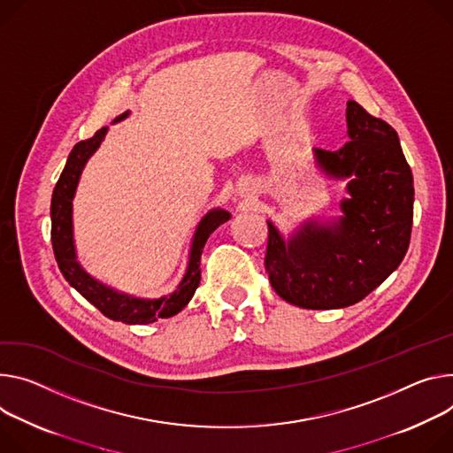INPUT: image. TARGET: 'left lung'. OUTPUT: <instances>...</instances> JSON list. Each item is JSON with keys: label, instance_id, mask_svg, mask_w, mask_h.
Wrapping results in <instances>:
<instances>
[{"label": "left lung", "instance_id": "1", "mask_svg": "<svg viewBox=\"0 0 453 453\" xmlns=\"http://www.w3.org/2000/svg\"><path fill=\"white\" fill-rule=\"evenodd\" d=\"M347 135L340 150L316 148L318 166L350 177L343 217L307 222L283 240L267 222L265 273L273 289L303 309H342L361 302L403 262L414 219V177L395 130L356 101L347 103Z\"/></svg>", "mask_w": 453, "mask_h": 453}]
</instances>
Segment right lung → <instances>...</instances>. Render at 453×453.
<instances>
[{
    "instance_id": "1",
    "label": "right lung",
    "mask_w": 453,
    "mask_h": 453,
    "mask_svg": "<svg viewBox=\"0 0 453 453\" xmlns=\"http://www.w3.org/2000/svg\"><path fill=\"white\" fill-rule=\"evenodd\" d=\"M128 111L119 115L115 120L125 119ZM106 127L97 130L94 137L79 141L66 160V166L54 188L52 203H50V217H52V248L58 260V265L66 278V281L73 287L77 293L83 295L92 305H96L106 318L113 321H122L128 325H144L151 323L158 318H170L180 312L191 296L195 295L196 287L200 283V255L205 242L210 234L224 222L229 220V213L222 210H213L205 215L193 236L189 264L186 276L179 283L177 291L170 296H164L158 300H139L130 298L127 295H119L110 287L99 283L90 274H87L75 260V248H73V234H72V200L73 193L83 172L87 160L90 155L99 148L101 141L104 139Z\"/></svg>"
}]
</instances>
